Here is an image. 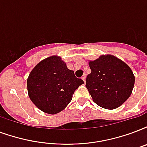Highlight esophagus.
Returning a JSON list of instances; mask_svg holds the SVG:
<instances>
[{"label":"esophagus","instance_id":"34e87169","mask_svg":"<svg viewBox=\"0 0 147 147\" xmlns=\"http://www.w3.org/2000/svg\"><path fill=\"white\" fill-rule=\"evenodd\" d=\"M86 75H83L82 77V79L83 80L84 82H86Z\"/></svg>","mask_w":147,"mask_h":147}]
</instances>
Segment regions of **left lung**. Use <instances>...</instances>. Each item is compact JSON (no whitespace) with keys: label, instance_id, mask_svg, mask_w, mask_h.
Here are the masks:
<instances>
[{"label":"left lung","instance_id":"left-lung-1","mask_svg":"<svg viewBox=\"0 0 147 147\" xmlns=\"http://www.w3.org/2000/svg\"><path fill=\"white\" fill-rule=\"evenodd\" d=\"M88 65L92 71L86 78V87L94 102L106 109H114L128 99L135 77L124 61L107 55L90 61Z\"/></svg>","mask_w":147,"mask_h":147}]
</instances>
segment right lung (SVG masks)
Returning <instances> with one entry per match:
<instances>
[{
	"instance_id": "1",
	"label": "right lung",
	"mask_w": 147,
	"mask_h": 147,
	"mask_svg": "<svg viewBox=\"0 0 147 147\" xmlns=\"http://www.w3.org/2000/svg\"><path fill=\"white\" fill-rule=\"evenodd\" d=\"M83 83L57 55L40 61L27 80L30 99L39 109L51 115L63 110L75 91Z\"/></svg>"
}]
</instances>
